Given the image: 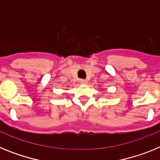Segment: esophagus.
<instances>
[{"label":"esophagus","mask_w":160,"mask_h":160,"mask_svg":"<svg viewBox=\"0 0 160 160\" xmlns=\"http://www.w3.org/2000/svg\"><path fill=\"white\" fill-rule=\"evenodd\" d=\"M80 83H81V84H83V85L87 84V80H85V79H81V80H80Z\"/></svg>","instance_id":"34e87169"}]
</instances>
